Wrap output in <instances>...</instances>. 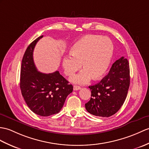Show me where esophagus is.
Returning <instances> with one entry per match:
<instances>
[{
	"mask_svg": "<svg viewBox=\"0 0 149 149\" xmlns=\"http://www.w3.org/2000/svg\"><path fill=\"white\" fill-rule=\"evenodd\" d=\"M81 88L80 87V86H74V91H77V90H79V89H81Z\"/></svg>",
	"mask_w": 149,
	"mask_h": 149,
	"instance_id": "34e87169",
	"label": "esophagus"
}]
</instances>
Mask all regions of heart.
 <instances>
[{"label": "heart", "instance_id": "1", "mask_svg": "<svg viewBox=\"0 0 149 149\" xmlns=\"http://www.w3.org/2000/svg\"><path fill=\"white\" fill-rule=\"evenodd\" d=\"M113 46L110 38L88 35L81 38L70 49L71 54L63 60L65 74L73 75L81 68L84 69L71 79L76 84H84L93 77L95 80L105 75L111 61Z\"/></svg>", "mask_w": 149, "mask_h": 149}]
</instances>
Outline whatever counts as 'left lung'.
Returning a JSON list of instances; mask_svg holds the SVG:
<instances>
[{"label": "left lung", "mask_w": 149, "mask_h": 149, "mask_svg": "<svg viewBox=\"0 0 149 149\" xmlns=\"http://www.w3.org/2000/svg\"><path fill=\"white\" fill-rule=\"evenodd\" d=\"M130 83L129 62L123 56L114 62L109 74L101 81L89 86L91 97L85 104L86 109L96 116L113 115L125 101Z\"/></svg>", "instance_id": "left-lung-1"}]
</instances>
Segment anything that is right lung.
Instances as JSON below:
<instances>
[{"label":"right lung","mask_w":149,"mask_h":149,"mask_svg":"<svg viewBox=\"0 0 149 149\" xmlns=\"http://www.w3.org/2000/svg\"><path fill=\"white\" fill-rule=\"evenodd\" d=\"M40 36L28 46L23 55L20 72V89L27 106L33 112L47 117L58 113L67 96L73 91L58 71L44 74L37 70L33 58L36 44Z\"/></svg>","instance_id":"1"}]
</instances>
